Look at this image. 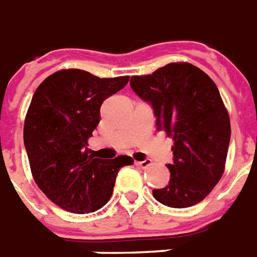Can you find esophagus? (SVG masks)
<instances>
[{
	"label": "esophagus",
	"instance_id": "34e87169",
	"mask_svg": "<svg viewBox=\"0 0 257 257\" xmlns=\"http://www.w3.org/2000/svg\"><path fill=\"white\" fill-rule=\"evenodd\" d=\"M151 165H152L151 159H144L143 162H136V166L141 167V169H147V167H149Z\"/></svg>",
	"mask_w": 257,
	"mask_h": 257
}]
</instances>
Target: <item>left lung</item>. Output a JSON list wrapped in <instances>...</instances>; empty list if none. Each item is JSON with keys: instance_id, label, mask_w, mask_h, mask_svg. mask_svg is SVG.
Returning <instances> with one entry per match:
<instances>
[{"instance_id": "left-lung-1", "label": "left lung", "mask_w": 257, "mask_h": 257, "mask_svg": "<svg viewBox=\"0 0 257 257\" xmlns=\"http://www.w3.org/2000/svg\"><path fill=\"white\" fill-rule=\"evenodd\" d=\"M133 91L148 102L158 132L173 138L167 187L154 198L170 207L203 201L224 172L231 127L228 112L209 76L191 63H169L148 76H133Z\"/></svg>"}]
</instances>
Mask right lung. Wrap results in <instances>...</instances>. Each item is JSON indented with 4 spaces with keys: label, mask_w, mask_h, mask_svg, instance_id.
Instances as JSON below:
<instances>
[{
    "label": "right lung",
    "mask_w": 257,
    "mask_h": 257,
    "mask_svg": "<svg viewBox=\"0 0 257 257\" xmlns=\"http://www.w3.org/2000/svg\"><path fill=\"white\" fill-rule=\"evenodd\" d=\"M128 83V76L99 79L80 69L59 70L38 85L27 110L23 140L34 181L67 212H95L113 192L130 156L99 159L87 140L99 123L102 102Z\"/></svg>",
    "instance_id": "obj_1"
}]
</instances>
